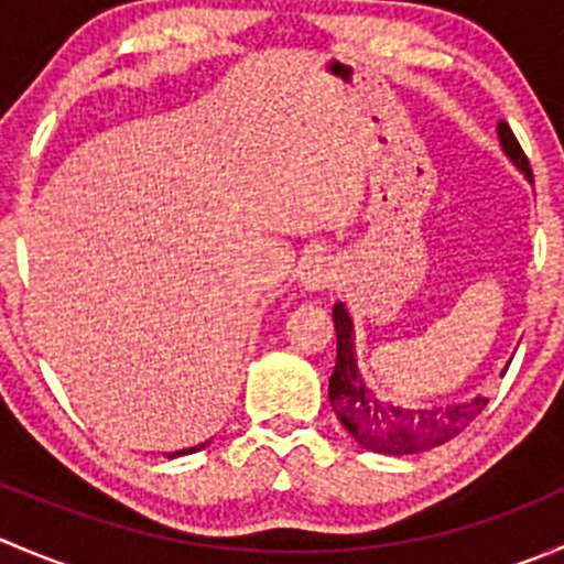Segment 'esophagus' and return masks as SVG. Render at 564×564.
I'll list each match as a JSON object with an SVG mask.
<instances>
[{
    "mask_svg": "<svg viewBox=\"0 0 564 564\" xmlns=\"http://www.w3.org/2000/svg\"><path fill=\"white\" fill-rule=\"evenodd\" d=\"M333 264H329L327 259H322V256L311 259L308 264L303 267V272H300V283H303L305 292H322V289H327L329 283H333Z\"/></svg>",
    "mask_w": 564,
    "mask_h": 564,
    "instance_id": "1",
    "label": "esophagus"
}]
</instances>
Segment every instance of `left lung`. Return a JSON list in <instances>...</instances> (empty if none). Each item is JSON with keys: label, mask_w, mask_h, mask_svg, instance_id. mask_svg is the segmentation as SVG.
I'll return each instance as SVG.
<instances>
[{"label": "left lung", "mask_w": 564, "mask_h": 564, "mask_svg": "<svg viewBox=\"0 0 564 564\" xmlns=\"http://www.w3.org/2000/svg\"><path fill=\"white\" fill-rule=\"evenodd\" d=\"M499 144L513 166L532 182V169L508 122L497 124ZM335 335H338V357L329 377V403L344 423V429L360 442L366 451L384 456H409V453L431 451L453 436H458L477 414L486 409L488 398L475 395L460 403H442L429 409H403L379 401L377 392L366 388L355 360V324L344 303L333 305Z\"/></svg>", "instance_id": "1"}]
</instances>
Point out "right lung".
<instances>
[{
	"label": "right lung",
	"instance_id": "right-lung-1",
	"mask_svg": "<svg viewBox=\"0 0 564 564\" xmlns=\"http://www.w3.org/2000/svg\"><path fill=\"white\" fill-rule=\"evenodd\" d=\"M209 445V440L207 442H202V445H196V447H185V451H174V453H169V458H180V456H187V453H196V451H204V447Z\"/></svg>",
	"mask_w": 564,
	"mask_h": 564
}]
</instances>
